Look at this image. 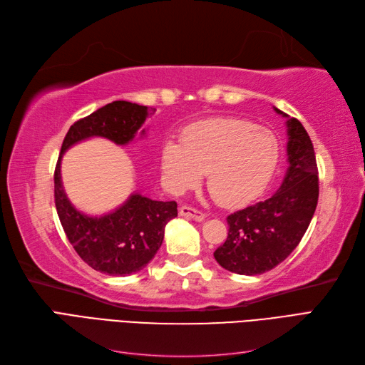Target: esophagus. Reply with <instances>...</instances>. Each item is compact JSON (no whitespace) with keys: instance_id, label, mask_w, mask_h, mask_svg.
<instances>
[{"instance_id":"obj_1","label":"esophagus","mask_w":365,"mask_h":365,"mask_svg":"<svg viewBox=\"0 0 365 365\" xmlns=\"http://www.w3.org/2000/svg\"><path fill=\"white\" fill-rule=\"evenodd\" d=\"M180 215L184 216V217L193 219V220H196V222H202V220L205 219V215L202 212H200V210H196L193 207H189V205L181 207L180 208Z\"/></svg>"}]
</instances>
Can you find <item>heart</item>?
Returning <instances> with one entry per match:
<instances>
[{"label":"heart","mask_w":365,"mask_h":365,"mask_svg":"<svg viewBox=\"0 0 365 365\" xmlns=\"http://www.w3.org/2000/svg\"><path fill=\"white\" fill-rule=\"evenodd\" d=\"M280 145L274 132L251 121L219 118L189 129L182 145L164 143L161 170L165 184L181 193L207 173V187L227 207L257 197L277 169Z\"/></svg>","instance_id":"heart-1"}]
</instances>
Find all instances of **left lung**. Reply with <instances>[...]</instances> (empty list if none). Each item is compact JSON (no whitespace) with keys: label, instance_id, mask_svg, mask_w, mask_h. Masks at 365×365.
Here are the masks:
<instances>
[{"label":"left lung","instance_id":"left-lung-1","mask_svg":"<svg viewBox=\"0 0 365 365\" xmlns=\"http://www.w3.org/2000/svg\"><path fill=\"white\" fill-rule=\"evenodd\" d=\"M288 118V163L280 189L271 197L227 217L228 236L215 259L240 275H257L282 263L300 244L318 202V168L314 145L297 118Z\"/></svg>","mask_w":365,"mask_h":365}]
</instances>
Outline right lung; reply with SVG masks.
Wrapping results in <instances>:
<instances>
[{
  "mask_svg": "<svg viewBox=\"0 0 365 365\" xmlns=\"http://www.w3.org/2000/svg\"><path fill=\"white\" fill-rule=\"evenodd\" d=\"M153 111L148 106L117 101L77 120L63 138L54 170V202L65 235L85 263L108 275H129L146 267L163 244L165 224L178 216L176 202L152 201L134 193L111 213L83 215L74 208L63 190L61 158L65 150L91 137H103L120 146L128 145ZM141 135H145V129Z\"/></svg>",
  "mask_w": 365,
  "mask_h": 365,
  "instance_id": "obj_1",
  "label": "right lung"
}]
</instances>
